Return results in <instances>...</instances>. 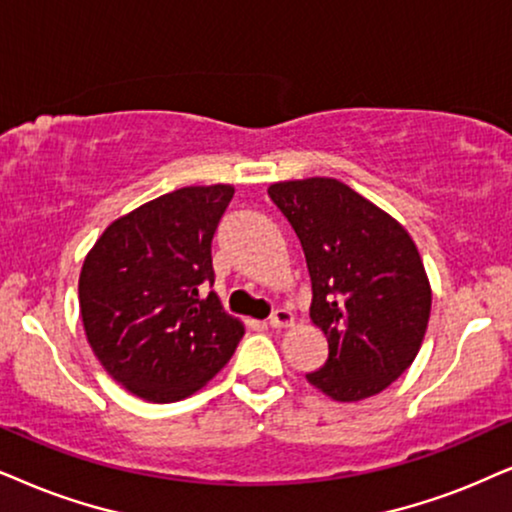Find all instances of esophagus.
I'll return each mask as SVG.
<instances>
[{
    "mask_svg": "<svg viewBox=\"0 0 512 512\" xmlns=\"http://www.w3.org/2000/svg\"><path fill=\"white\" fill-rule=\"evenodd\" d=\"M293 323V314L288 309H274V314L269 316V326L271 328H286Z\"/></svg>",
    "mask_w": 512,
    "mask_h": 512,
    "instance_id": "obj_1",
    "label": "esophagus"
}]
</instances>
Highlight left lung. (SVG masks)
<instances>
[{
    "mask_svg": "<svg viewBox=\"0 0 512 512\" xmlns=\"http://www.w3.org/2000/svg\"><path fill=\"white\" fill-rule=\"evenodd\" d=\"M269 198L300 238L309 316L328 340L326 364L307 380L335 401L383 392L413 364L428 331L432 290L416 243L338 179L278 181Z\"/></svg>",
    "mask_w": 512,
    "mask_h": 512,
    "instance_id": "left-lung-1",
    "label": "left lung"
}]
</instances>
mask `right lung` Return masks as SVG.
Here are the masks:
<instances>
[{
    "mask_svg": "<svg viewBox=\"0 0 512 512\" xmlns=\"http://www.w3.org/2000/svg\"><path fill=\"white\" fill-rule=\"evenodd\" d=\"M231 198L229 184L165 193L115 219L84 257V333L108 375L141 399H186L243 338L210 290L212 238Z\"/></svg>",
    "mask_w": 512,
    "mask_h": 512,
    "instance_id": "add662e5",
    "label": "right lung"
}]
</instances>
